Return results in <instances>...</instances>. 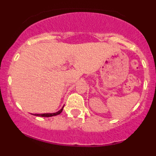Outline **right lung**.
Masks as SVG:
<instances>
[{
  "label": "right lung",
  "mask_w": 156,
  "mask_h": 156,
  "mask_svg": "<svg viewBox=\"0 0 156 156\" xmlns=\"http://www.w3.org/2000/svg\"><path fill=\"white\" fill-rule=\"evenodd\" d=\"M62 109H63V107L61 108L60 110H59L56 112H53V113H44V114H34V115L36 116H41V117H51V116H55L57 115L60 114L62 112Z\"/></svg>",
  "instance_id": "add662e5"
}]
</instances>
